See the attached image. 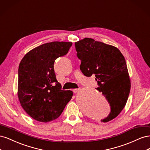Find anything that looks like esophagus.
Segmentation results:
<instances>
[{
  "label": "esophagus",
  "mask_w": 150,
  "mask_h": 150,
  "mask_svg": "<svg viewBox=\"0 0 150 150\" xmlns=\"http://www.w3.org/2000/svg\"><path fill=\"white\" fill-rule=\"evenodd\" d=\"M80 89H81L80 88H76V89H73V92H74V93H78Z\"/></svg>",
  "instance_id": "34e87169"
}]
</instances>
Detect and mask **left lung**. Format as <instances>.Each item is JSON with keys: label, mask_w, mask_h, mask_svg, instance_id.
<instances>
[{"label": "left lung", "mask_w": 150, "mask_h": 150, "mask_svg": "<svg viewBox=\"0 0 150 150\" xmlns=\"http://www.w3.org/2000/svg\"><path fill=\"white\" fill-rule=\"evenodd\" d=\"M80 69L88 77L94 74L97 89L106 98L111 112L102 120L106 122L119 115L125 107L131 88V81L125 59L117 47L85 38L75 43Z\"/></svg>", "instance_id": "obj_1"}]
</instances>
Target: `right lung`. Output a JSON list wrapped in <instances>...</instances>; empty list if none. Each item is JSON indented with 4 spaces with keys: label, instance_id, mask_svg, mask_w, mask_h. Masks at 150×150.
Here are the masks:
<instances>
[{
    "label": "right lung",
    "instance_id": "add662e5",
    "mask_svg": "<svg viewBox=\"0 0 150 150\" xmlns=\"http://www.w3.org/2000/svg\"><path fill=\"white\" fill-rule=\"evenodd\" d=\"M70 42L54 41L30 50L18 70L17 96L21 106L35 120L47 122L57 119L73 93L61 90L54 70V61L64 56Z\"/></svg>",
    "mask_w": 150,
    "mask_h": 150
}]
</instances>
